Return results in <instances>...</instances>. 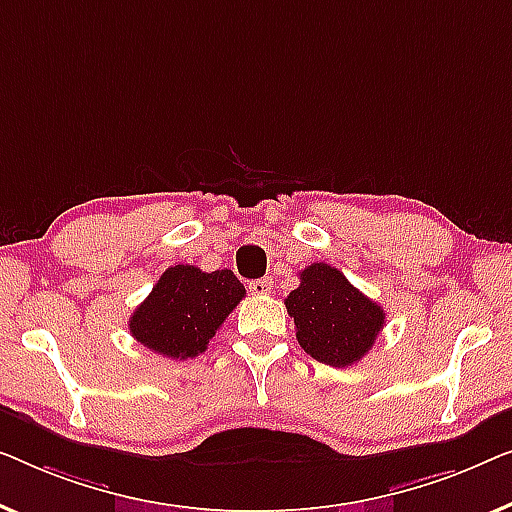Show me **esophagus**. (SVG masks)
<instances>
[{
    "label": "esophagus",
    "mask_w": 512,
    "mask_h": 512,
    "mask_svg": "<svg viewBox=\"0 0 512 512\" xmlns=\"http://www.w3.org/2000/svg\"><path fill=\"white\" fill-rule=\"evenodd\" d=\"M248 290L253 292L255 297H266V294H271V290H273V280H271V278L253 280V283L248 285Z\"/></svg>",
    "instance_id": "esophagus-1"
}]
</instances>
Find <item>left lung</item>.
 <instances>
[{
	"label": "left lung",
	"instance_id": "left-lung-1",
	"mask_svg": "<svg viewBox=\"0 0 512 512\" xmlns=\"http://www.w3.org/2000/svg\"><path fill=\"white\" fill-rule=\"evenodd\" d=\"M285 306L294 318L301 348L338 369L359 362L385 325L383 308L325 262L299 273V287L290 292Z\"/></svg>",
	"mask_w": 512,
	"mask_h": 512
}]
</instances>
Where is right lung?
<instances>
[{
    "mask_svg": "<svg viewBox=\"0 0 512 512\" xmlns=\"http://www.w3.org/2000/svg\"><path fill=\"white\" fill-rule=\"evenodd\" d=\"M243 297L246 287L234 271L206 273L192 264H176L136 308L129 331L162 357H197Z\"/></svg>",
    "mask_w": 512,
    "mask_h": 512,
    "instance_id": "add662e5",
    "label": "right lung"
}]
</instances>
